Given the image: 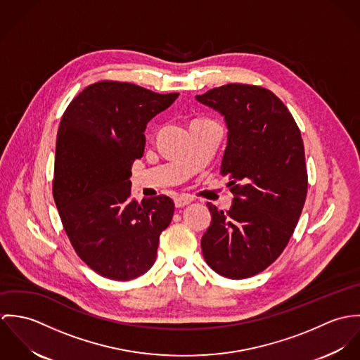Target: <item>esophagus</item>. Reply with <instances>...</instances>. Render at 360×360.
Instances as JSON below:
<instances>
[{"instance_id": "esophagus-1", "label": "esophagus", "mask_w": 360, "mask_h": 360, "mask_svg": "<svg viewBox=\"0 0 360 360\" xmlns=\"http://www.w3.org/2000/svg\"><path fill=\"white\" fill-rule=\"evenodd\" d=\"M188 204H191V198H188V197H186V195L177 197V198L174 200V205H176V207H184V206H187Z\"/></svg>"}]
</instances>
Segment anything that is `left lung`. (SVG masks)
<instances>
[{"label":"left lung","mask_w":360,"mask_h":360,"mask_svg":"<svg viewBox=\"0 0 360 360\" xmlns=\"http://www.w3.org/2000/svg\"><path fill=\"white\" fill-rule=\"evenodd\" d=\"M195 98L224 117L220 174L234 195L227 212L206 204L202 254L217 274L247 278L281 255L300 220L308 193L304 141L287 106L263 87L233 83Z\"/></svg>","instance_id":"left-lung-1"}]
</instances>
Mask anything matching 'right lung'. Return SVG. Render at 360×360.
<instances>
[{
    "label": "right lung",
    "mask_w": 360,
    "mask_h": 360,
    "mask_svg": "<svg viewBox=\"0 0 360 360\" xmlns=\"http://www.w3.org/2000/svg\"><path fill=\"white\" fill-rule=\"evenodd\" d=\"M177 97L103 80L86 87L60 119L53 200L76 254L106 278L127 281L150 270L172 221L169 197L131 200L130 176L148 122Z\"/></svg>",
    "instance_id": "1"
}]
</instances>
